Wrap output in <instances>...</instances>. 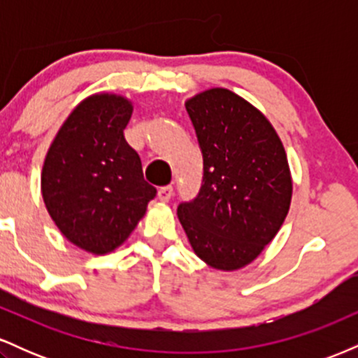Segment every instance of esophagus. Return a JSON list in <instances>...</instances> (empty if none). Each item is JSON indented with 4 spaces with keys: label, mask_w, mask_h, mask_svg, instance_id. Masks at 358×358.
<instances>
[{
    "label": "esophagus",
    "mask_w": 358,
    "mask_h": 358,
    "mask_svg": "<svg viewBox=\"0 0 358 358\" xmlns=\"http://www.w3.org/2000/svg\"><path fill=\"white\" fill-rule=\"evenodd\" d=\"M171 196H173V187H171V185H166V187H162L158 190V199L162 200V202H168Z\"/></svg>",
    "instance_id": "obj_1"
}]
</instances>
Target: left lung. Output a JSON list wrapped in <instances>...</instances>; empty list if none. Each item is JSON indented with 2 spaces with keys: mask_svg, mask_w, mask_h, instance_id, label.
I'll return each mask as SVG.
<instances>
[{
  "mask_svg": "<svg viewBox=\"0 0 358 358\" xmlns=\"http://www.w3.org/2000/svg\"><path fill=\"white\" fill-rule=\"evenodd\" d=\"M185 108L203 178L195 199L178 205V219L202 261L239 269L274 239L289 210L286 151L268 119L231 90H205Z\"/></svg>",
  "mask_w": 358,
  "mask_h": 358,
  "instance_id": "left-lung-1",
  "label": "left lung"
}]
</instances>
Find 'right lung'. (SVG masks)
I'll list each match as a JSON object with an SVG mask.
<instances>
[{"instance_id":"1","label":"right lung","mask_w":358,"mask_h":358,"mask_svg":"<svg viewBox=\"0 0 358 358\" xmlns=\"http://www.w3.org/2000/svg\"><path fill=\"white\" fill-rule=\"evenodd\" d=\"M133 106L121 96L82 101L53 139L42 171V195L60 232L92 254L127 239L156 188L143 176L124 127Z\"/></svg>"}]
</instances>
